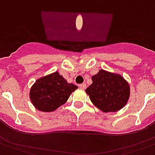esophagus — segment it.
<instances>
[{"label":"esophagus","instance_id":"obj_1","mask_svg":"<svg viewBox=\"0 0 155 155\" xmlns=\"http://www.w3.org/2000/svg\"><path fill=\"white\" fill-rule=\"evenodd\" d=\"M78 87L81 89H82V90H83V89H86V84H85V83H82V84H80V85H79Z\"/></svg>","mask_w":155,"mask_h":155}]
</instances>
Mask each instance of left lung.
<instances>
[{"mask_svg":"<svg viewBox=\"0 0 155 155\" xmlns=\"http://www.w3.org/2000/svg\"><path fill=\"white\" fill-rule=\"evenodd\" d=\"M86 89L95 107L103 112H116L125 107L130 97V86L121 75L101 69L91 77Z\"/></svg>","mask_w":155,"mask_h":155,"instance_id":"8db88e82","label":"left lung"}]
</instances>
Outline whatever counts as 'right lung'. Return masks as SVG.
<instances>
[{"instance_id":"right-lung-1","label":"right lung","mask_w":155,"mask_h":155,"mask_svg":"<svg viewBox=\"0 0 155 155\" xmlns=\"http://www.w3.org/2000/svg\"><path fill=\"white\" fill-rule=\"evenodd\" d=\"M77 88L76 85L68 83L58 72H55L40 78L33 84L30 101L37 110L51 112L66 103Z\"/></svg>"}]
</instances>
